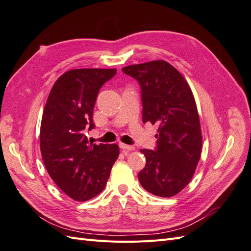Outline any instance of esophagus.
Returning a JSON list of instances; mask_svg holds the SVG:
<instances>
[{"mask_svg":"<svg viewBox=\"0 0 251 251\" xmlns=\"http://www.w3.org/2000/svg\"><path fill=\"white\" fill-rule=\"evenodd\" d=\"M119 147H120V149H123L124 151H126L135 150V147L128 146V144H126V143H123V142H119Z\"/></svg>","mask_w":251,"mask_h":251,"instance_id":"34e87169","label":"esophagus"}]
</instances>
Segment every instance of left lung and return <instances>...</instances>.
I'll list each match as a JSON object with an SVG mask.
<instances>
[{
  "label": "left lung",
  "instance_id": "1",
  "mask_svg": "<svg viewBox=\"0 0 251 251\" xmlns=\"http://www.w3.org/2000/svg\"><path fill=\"white\" fill-rule=\"evenodd\" d=\"M141 87L142 121L159 126L157 149L140 150L146 166L142 187L159 197H173L192 180L202 151L198 110L191 87L176 68L153 60L123 68Z\"/></svg>",
  "mask_w": 251,
  "mask_h": 251
}]
</instances>
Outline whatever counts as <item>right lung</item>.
Returning <instances> with one entry per match:
<instances>
[{
	"mask_svg": "<svg viewBox=\"0 0 251 251\" xmlns=\"http://www.w3.org/2000/svg\"><path fill=\"white\" fill-rule=\"evenodd\" d=\"M116 69H73L53 85L43 112L40 147L52 180L75 201H87L102 192L118 158L117 144L88 141L94 127L98 91Z\"/></svg>",
	"mask_w": 251,
	"mask_h": 251,
	"instance_id": "1",
	"label": "right lung"
}]
</instances>
